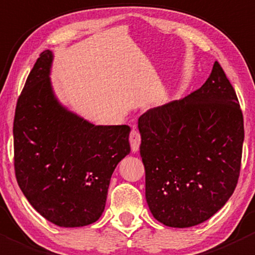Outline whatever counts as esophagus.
Masks as SVG:
<instances>
[{"label": "esophagus", "mask_w": 255, "mask_h": 255, "mask_svg": "<svg viewBox=\"0 0 255 255\" xmlns=\"http://www.w3.org/2000/svg\"><path fill=\"white\" fill-rule=\"evenodd\" d=\"M129 143H130V148H132L133 153L139 150V145H140V134L137 129H132L130 130L129 134Z\"/></svg>", "instance_id": "esophagus-1"}]
</instances>
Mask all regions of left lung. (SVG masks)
Segmentation results:
<instances>
[{
  "mask_svg": "<svg viewBox=\"0 0 255 255\" xmlns=\"http://www.w3.org/2000/svg\"><path fill=\"white\" fill-rule=\"evenodd\" d=\"M138 128L145 199L155 220L192 227L225 206L238 182L244 125L217 61L199 90L143 113Z\"/></svg>",
  "mask_w": 255,
  "mask_h": 255,
  "instance_id": "8db88e82",
  "label": "left lung"
}]
</instances>
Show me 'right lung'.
I'll use <instances>...</instances> for the list:
<instances>
[{
  "mask_svg": "<svg viewBox=\"0 0 255 255\" xmlns=\"http://www.w3.org/2000/svg\"><path fill=\"white\" fill-rule=\"evenodd\" d=\"M51 61L50 50L40 54L17 101L14 171L45 220L82 227L104 212L113 171L130 151V128L95 126L64 107L51 87Z\"/></svg>",
  "mask_w": 255,
  "mask_h": 255,
  "instance_id": "add662e5",
  "label": "right lung"
}]
</instances>
